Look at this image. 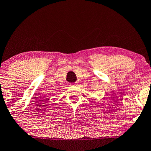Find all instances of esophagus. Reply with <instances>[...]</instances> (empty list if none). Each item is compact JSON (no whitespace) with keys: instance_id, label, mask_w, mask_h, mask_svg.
Returning <instances> with one entry per match:
<instances>
[{"instance_id":"obj_1","label":"esophagus","mask_w":151,"mask_h":151,"mask_svg":"<svg viewBox=\"0 0 151 151\" xmlns=\"http://www.w3.org/2000/svg\"><path fill=\"white\" fill-rule=\"evenodd\" d=\"M70 85L71 86H75V85H76V84H75V83H74V84H71Z\"/></svg>"}]
</instances>
